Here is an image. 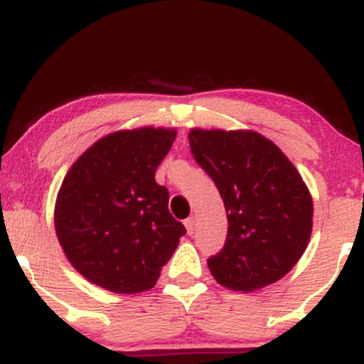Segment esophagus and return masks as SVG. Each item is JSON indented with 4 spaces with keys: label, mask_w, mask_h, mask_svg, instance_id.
<instances>
[{
    "label": "esophagus",
    "mask_w": 364,
    "mask_h": 364,
    "mask_svg": "<svg viewBox=\"0 0 364 364\" xmlns=\"http://www.w3.org/2000/svg\"><path fill=\"white\" fill-rule=\"evenodd\" d=\"M185 225H186V232H188V235H193V232H195V225H196L195 217H188V219L185 220Z\"/></svg>",
    "instance_id": "esophagus-1"
}]
</instances>
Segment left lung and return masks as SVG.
I'll return each mask as SVG.
<instances>
[{
	"label": "left lung",
	"mask_w": 364,
	"mask_h": 364,
	"mask_svg": "<svg viewBox=\"0 0 364 364\" xmlns=\"http://www.w3.org/2000/svg\"><path fill=\"white\" fill-rule=\"evenodd\" d=\"M188 139L228 214L224 248L207 262L210 274L231 291L277 282L311 236L313 200L301 174L274 141L252 129L193 128Z\"/></svg>",
	"instance_id": "obj_1"
}]
</instances>
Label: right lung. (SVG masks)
I'll return each instance as SVG.
<instances>
[{
	"label": "right lung",
	"instance_id": "right-lung-1",
	"mask_svg": "<svg viewBox=\"0 0 364 364\" xmlns=\"http://www.w3.org/2000/svg\"><path fill=\"white\" fill-rule=\"evenodd\" d=\"M174 128L121 129L95 141L63 179L54 228L63 252L87 281L116 294L156 286L186 229L171 215L156 169Z\"/></svg>",
	"mask_w": 364,
	"mask_h": 364
}]
</instances>
